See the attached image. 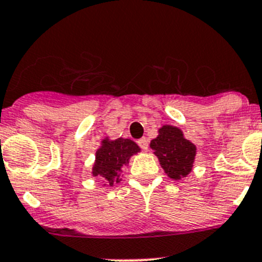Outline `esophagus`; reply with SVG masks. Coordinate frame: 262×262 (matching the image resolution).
<instances>
[{
    "instance_id": "34e87169",
    "label": "esophagus",
    "mask_w": 262,
    "mask_h": 262,
    "mask_svg": "<svg viewBox=\"0 0 262 262\" xmlns=\"http://www.w3.org/2000/svg\"><path fill=\"white\" fill-rule=\"evenodd\" d=\"M138 146L142 148V149H147L148 148V139L147 138H142L138 141Z\"/></svg>"
}]
</instances>
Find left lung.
<instances>
[{
  "label": "left lung",
  "instance_id": "8db88e82",
  "mask_svg": "<svg viewBox=\"0 0 262 262\" xmlns=\"http://www.w3.org/2000/svg\"><path fill=\"white\" fill-rule=\"evenodd\" d=\"M158 132L157 138L150 141V148L155 150L162 168L171 179L186 178L192 168L196 147L185 139L176 126L163 125Z\"/></svg>",
  "mask_w": 262,
  "mask_h": 262
}]
</instances>
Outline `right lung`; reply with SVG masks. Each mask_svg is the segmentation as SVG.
<instances>
[{"label":"right lung","instance_id":"1","mask_svg":"<svg viewBox=\"0 0 262 262\" xmlns=\"http://www.w3.org/2000/svg\"><path fill=\"white\" fill-rule=\"evenodd\" d=\"M139 152V147L130 139L118 138L115 141L104 139L102 146L97 149L92 175L101 176L109 181L110 186L121 181L119 178L123 165H126L134 153Z\"/></svg>","mask_w":262,"mask_h":262}]
</instances>
